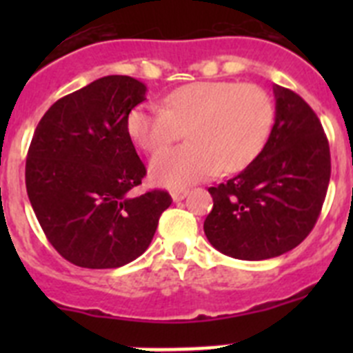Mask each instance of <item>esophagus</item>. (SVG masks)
I'll use <instances>...</instances> for the list:
<instances>
[{"instance_id":"obj_1","label":"esophagus","mask_w":353,"mask_h":353,"mask_svg":"<svg viewBox=\"0 0 353 353\" xmlns=\"http://www.w3.org/2000/svg\"><path fill=\"white\" fill-rule=\"evenodd\" d=\"M187 194H189V191H185V189H180V191H171V198H173V201H176V203H179V201H182Z\"/></svg>"}]
</instances>
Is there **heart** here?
Instances as JSON below:
<instances>
[{
    "mask_svg": "<svg viewBox=\"0 0 353 353\" xmlns=\"http://www.w3.org/2000/svg\"><path fill=\"white\" fill-rule=\"evenodd\" d=\"M274 123V102L258 84L201 81L173 90L157 104H139L127 117L136 145L157 154L183 136L187 145L166 150L150 164V176L162 187H185L235 173L258 157Z\"/></svg>",
    "mask_w": 353,
    "mask_h": 353,
    "instance_id": "1",
    "label": "heart"
}]
</instances>
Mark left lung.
<instances>
[{
    "mask_svg": "<svg viewBox=\"0 0 353 353\" xmlns=\"http://www.w3.org/2000/svg\"><path fill=\"white\" fill-rule=\"evenodd\" d=\"M276 117L258 157L210 187L203 230L217 251L236 260H269L297 248L316 223L330 180L329 141L307 102L274 86Z\"/></svg>",
    "mask_w": 353,
    "mask_h": 353,
    "instance_id": "left-lung-1",
    "label": "left lung"
}]
</instances>
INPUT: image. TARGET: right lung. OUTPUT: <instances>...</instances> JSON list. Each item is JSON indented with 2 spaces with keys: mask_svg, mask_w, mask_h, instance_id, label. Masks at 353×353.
I'll return each instance as SVG.
<instances>
[{
  "mask_svg": "<svg viewBox=\"0 0 353 353\" xmlns=\"http://www.w3.org/2000/svg\"><path fill=\"white\" fill-rule=\"evenodd\" d=\"M146 86L105 76L56 101L37 125L26 159V191L43 233L65 260L117 269L148 249L166 191L134 198L146 174L127 117Z\"/></svg>",
  "mask_w": 353,
  "mask_h": 353,
  "instance_id": "right-lung-1",
  "label": "right lung"
}]
</instances>
